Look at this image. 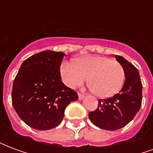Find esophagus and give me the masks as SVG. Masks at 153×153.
Segmentation results:
<instances>
[{"instance_id": "1", "label": "esophagus", "mask_w": 153, "mask_h": 153, "mask_svg": "<svg viewBox=\"0 0 153 153\" xmlns=\"http://www.w3.org/2000/svg\"><path fill=\"white\" fill-rule=\"evenodd\" d=\"M78 95H79V100L83 99V98L85 97V95H84V94H83V93H79V94H78Z\"/></svg>"}]
</instances>
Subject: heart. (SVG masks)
I'll return each mask as SVG.
<instances>
[{"instance_id":"b5f03b06","label":"heart","mask_w":153,"mask_h":153,"mask_svg":"<svg viewBox=\"0 0 153 153\" xmlns=\"http://www.w3.org/2000/svg\"><path fill=\"white\" fill-rule=\"evenodd\" d=\"M60 73L64 83L70 88L82 85L88 78L90 90L102 98L118 93L125 79L121 65L103 56L86 55L76 58L74 62L63 61Z\"/></svg>"}]
</instances>
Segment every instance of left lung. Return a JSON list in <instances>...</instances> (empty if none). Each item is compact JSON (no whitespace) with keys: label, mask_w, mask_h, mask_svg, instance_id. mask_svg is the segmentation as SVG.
Returning <instances> with one entry per match:
<instances>
[{"label":"left lung","mask_w":153,"mask_h":153,"mask_svg":"<svg viewBox=\"0 0 153 153\" xmlns=\"http://www.w3.org/2000/svg\"><path fill=\"white\" fill-rule=\"evenodd\" d=\"M124 69L125 81L121 90L106 99H99L98 106L88 114L93 125L106 130H116L128 125L142 105L141 79L138 70L124 57L115 55Z\"/></svg>","instance_id":"1"}]
</instances>
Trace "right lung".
<instances>
[{
	"instance_id": "1",
	"label": "right lung",
	"mask_w": 153,
	"mask_h": 153,
	"mask_svg": "<svg viewBox=\"0 0 153 153\" xmlns=\"http://www.w3.org/2000/svg\"><path fill=\"white\" fill-rule=\"evenodd\" d=\"M65 54L44 51L25 60L12 88V104L25 124L47 130L60 125L66 106L79 99L74 90L61 81L60 64Z\"/></svg>"
}]
</instances>
